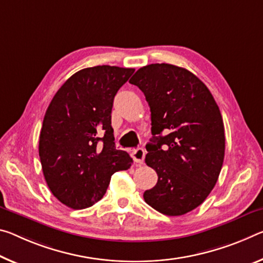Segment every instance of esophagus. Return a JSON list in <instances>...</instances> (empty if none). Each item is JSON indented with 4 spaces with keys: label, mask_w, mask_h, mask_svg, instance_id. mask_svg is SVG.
Segmentation results:
<instances>
[{
    "label": "esophagus",
    "mask_w": 263,
    "mask_h": 263,
    "mask_svg": "<svg viewBox=\"0 0 263 263\" xmlns=\"http://www.w3.org/2000/svg\"><path fill=\"white\" fill-rule=\"evenodd\" d=\"M131 156L133 158V160H135V162H137V164H143L144 158H145V149L143 147H138V148L133 149Z\"/></svg>",
    "instance_id": "obj_1"
}]
</instances>
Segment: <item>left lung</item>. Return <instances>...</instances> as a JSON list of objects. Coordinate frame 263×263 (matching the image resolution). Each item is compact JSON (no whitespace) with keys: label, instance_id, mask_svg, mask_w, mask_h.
Listing matches in <instances>:
<instances>
[{"label":"left lung","instance_id":"left-lung-1","mask_svg":"<svg viewBox=\"0 0 263 263\" xmlns=\"http://www.w3.org/2000/svg\"><path fill=\"white\" fill-rule=\"evenodd\" d=\"M130 83L143 91L151 111L153 137L145 162L158 181L145 191V201L165 215L189 213L205 201L222 167L224 128L218 104L195 74L172 64L143 66Z\"/></svg>","mask_w":263,"mask_h":263}]
</instances>
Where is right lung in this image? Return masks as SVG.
I'll list each match as a JSON object with an SVG mask.
<instances>
[{
    "mask_svg": "<svg viewBox=\"0 0 263 263\" xmlns=\"http://www.w3.org/2000/svg\"><path fill=\"white\" fill-rule=\"evenodd\" d=\"M133 72L110 65L79 70L49 104L39 153L50 191L65 206H92L105 194L112 174L131 167L128 153L116 149L111 111Z\"/></svg>",
    "mask_w": 263,
    "mask_h": 263,
    "instance_id": "add662e5",
    "label": "right lung"
}]
</instances>
